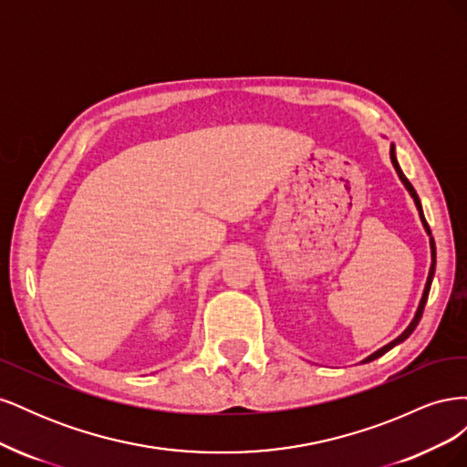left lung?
<instances>
[{
    "label": "left lung",
    "mask_w": 467,
    "mask_h": 467,
    "mask_svg": "<svg viewBox=\"0 0 467 467\" xmlns=\"http://www.w3.org/2000/svg\"><path fill=\"white\" fill-rule=\"evenodd\" d=\"M389 158H391V163H393V167H395V171H398V177L401 179V182L405 185V189L409 191V194L413 196V201H415V206H417V210H419V216H420V222H422V225H425V230H427V234H429V237H431V257H432V263H431V271H429V278H427V285H425V290H422V298H420V302H419V307H417V312H415V317H413V321L407 325V329L398 337V338H393L391 343H388L386 347H381L379 350H376V352H372V355L368 357V358H364L362 362H370V360H376L378 357H381V355H386V352L389 350V348H393L395 345H400V343H403L405 338L411 335L413 331H415V327L419 325V321H420V317H422V309H425V304H427V300H429V292H431V285H432V278H434V268H436V247H434V239H432V234H431V228H429V223H427V220H425V214H422V206H420V201H419V196H417V192H415V189H413V185L411 182H409V179L403 175V171H401V167H400V163H398V158H395V146L391 144L389 146Z\"/></svg>",
    "instance_id": "8db88e82"
}]
</instances>
